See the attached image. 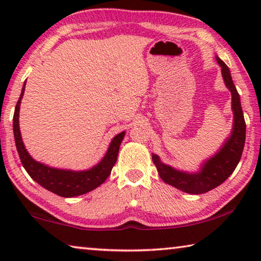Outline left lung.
<instances>
[{"label":"left lung","instance_id":"8db88e82","mask_svg":"<svg viewBox=\"0 0 261 261\" xmlns=\"http://www.w3.org/2000/svg\"><path fill=\"white\" fill-rule=\"evenodd\" d=\"M220 64L224 84L231 92V108L233 112V125L230 137L220 148V151L201 165L198 173H187L162 163L156 154H152V160L155 165L159 176L163 182L171 185L180 191L201 194L222 184L230 176L241 160L245 144L246 125L243 115L240 94L233 85L229 68L224 62L216 56Z\"/></svg>","mask_w":261,"mask_h":261}]
</instances>
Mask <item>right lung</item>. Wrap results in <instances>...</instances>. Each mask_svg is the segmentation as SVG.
I'll return each instance as SVG.
<instances>
[{
    "instance_id": "obj_1",
    "label": "right lung",
    "mask_w": 261,
    "mask_h": 261,
    "mask_svg": "<svg viewBox=\"0 0 261 261\" xmlns=\"http://www.w3.org/2000/svg\"><path fill=\"white\" fill-rule=\"evenodd\" d=\"M25 84L26 82L24 83L23 88H21V93L18 101H17L14 114V136L16 147L19 154L21 165L24 166L25 170L42 188L64 198L81 196V194L87 193L98 188L110 175V171H112L115 162L117 160L120 145L123 138H124L125 132L123 131L114 137L102 160L88 170L73 171L57 169V168L48 167L43 163L35 161L30 155L29 152L26 151L19 130V108L21 98L24 95Z\"/></svg>"
}]
</instances>
